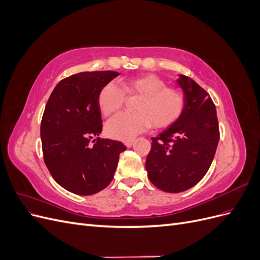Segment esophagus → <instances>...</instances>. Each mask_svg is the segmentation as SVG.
Here are the masks:
<instances>
[{"label": "esophagus", "mask_w": 260, "mask_h": 260, "mask_svg": "<svg viewBox=\"0 0 260 260\" xmlns=\"http://www.w3.org/2000/svg\"><path fill=\"white\" fill-rule=\"evenodd\" d=\"M124 145H125V146H127L128 148H129V147H131V146L133 145V141H127V142H125V143H124Z\"/></svg>", "instance_id": "obj_1"}]
</instances>
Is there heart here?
Returning <instances> with one entry per match:
<instances>
[{
	"instance_id": "b5f03b06",
	"label": "heart",
	"mask_w": 260,
	"mask_h": 260,
	"mask_svg": "<svg viewBox=\"0 0 260 260\" xmlns=\"http://www.w3.org/2000/svg\"><path fill=\"white\" fill-rule=\"evenodd\" d=\"M124 94L140 96L135 114L122 113L106 123V135L115 140L131 141L148 128L165 129L174 124L184 111L185 100L178 89L168 88L161 78L141 75L120 81V88L108 82L101 89L98 103L101 113L111 116L123 106Z\"/></svg>"
}]
</instances>
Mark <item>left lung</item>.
<instances>
[{
	"label": "left lung",
	"mask_w": 260,
	"mask_h": 260,
	"mask_svg": "<svg viewBox=\"0 0 260 260\" xmlns=\"http://www.w3.org/2000/svg\"><path fill=\"white\" fill-rule=\"evenodd\" d=\"M185 100L179 119L152 138L145 168L159 190L180 193L199 183L206 175L219 142L216 106L209 94L191 78L177 79Z\"/></svg>",
	"instance_id": "8db88e82"
}]
</instances>
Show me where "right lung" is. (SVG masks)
<instances>
[{
  "label": "right lung",
  "instance_id": "right-lung-1",
  "mask_svg": "<svg viewBox=\"0 0 260 260\" xmlns=\"http://www.w3.org/2000/svg\"><path fill=\"white\" fill-rule=\"evenodd\" d=\"M119 75L111 70L73 75L57 83L46 103L40 131L44 162L53 179L74 194L104 190L127 148L99 138L103 128L99 93Z\"/></svg>",
  "mask_w": 260,
  "mask_h": 260
}]
</instances>
